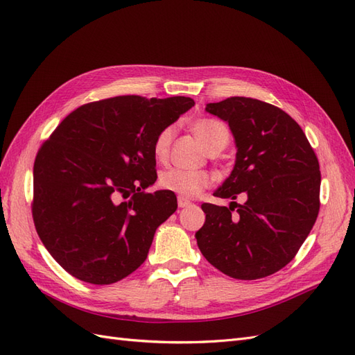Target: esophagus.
Here are the masks:
<instances>
[{"label": "esophagus", "instance_id": "esophagus-1", "mask_svg": "<svg viewBox=\"0 0 355 355\" xmlns=\"http://www.w3.org/2000/svg\"><path fill=\"white\" fill-rule=\"evenodd\" d=\"M189 204H191V201H189V200H187V198H184V197H179V198H178V206H179L180 209L188 207Z\"/></svg>", "mask_w": 355, "mask_h": 355}]
</instances>
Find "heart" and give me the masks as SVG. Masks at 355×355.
Listing matches in <instances>:
<instances>
[{"label": "heart", "mask_w": 355, "mask_h": 355, "mask_svg": "<svg viewBox=\"0 0 355 355\" xmlns=\"http://www.w3.org/2000/svg\"><path fill=\"white\" fill-rule=\"evenodd\" d=\"M201 145L209 154H218L230 142V130L222 121L214 118H198L191 125ZM175 137V127L167 125L154 139V155L158 161H164L168 157L171 142ZM159 187L175 192L184 198H194L200 196L210 184V179L202 171H185L179 168L166 170L158 180Z\"/></svg>", "instance_id": "1"}]
</instances>
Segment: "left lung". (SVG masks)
<instances>
[{
  "instance_id": "1",
  "label": "left lung",
  "mask_w": 355,
  "mask_h": 355,
  "mask_svg": "<svg viewBox=\"0 0 355 355\" xmlns=\"http://www.w3.org/2000/svg\"><path fill=\"white\" fill-rule=\"evenodd\" d=\"M206 111L228 123L237 145L232 173L214 197L235 200L243 192L245 202H202L197 244L232 278L268 277L293 259L317 220L318 158L300 125L271 103L234 96Z\"/></svg>"
}]
</instances>
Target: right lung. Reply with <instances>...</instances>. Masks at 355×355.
Returning a JSON list of instances; mask_svg holds the SVG:
<instances>
[{"instance_id":"right-lung-1","label":"right lung","mask_w":355,"mask_h":355,"mask_svg":"<svg viewBox=\"0 0 355 355\" xmlns=\"http://www.w3.org/2000/svg\"><path fill=\"white\" fill-rule=\"evenodd\" d=\"M196 105L185 96H116L72 111L41 145L32 218L71 275L112 284L141 266L155 230L178 209L157 180L154 139Z\"/></svg>"}]
</instances>
